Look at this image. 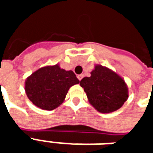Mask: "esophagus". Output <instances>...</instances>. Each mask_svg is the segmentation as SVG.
I'll use <instances>...</instances> for the list:
<instances>
[{"instance_id":"esophagus-1","label":"esophagus","mask_w":153,"mask_h":153,"mask_svg":"<svg viewBox=\"0 0 153 153\" xmlns=\"http://www.w3.org/2000/svg\"><path fill=\"white\" fill-rule=\"evenodd\" d=\"M78 79H79V80H81L82 79H83V74H79V75H78Z\"/></svg>"}]
</instances>
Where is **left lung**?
Instances as JSON below:
<instances>
[{"label": "left lung", "mask_w": 153, "mask_h": 153, "mask_svg": "<svg viewBox=\"0 0 153 153\" xmlns=\"http://www.w3.org/2000/svg\"><path fill=\"white\" fill-rule=\"evenodd\" d=\"M88 102L101 113H111L120 109L128 97L125 80L119 74L101 65H96L91 76L80 81Z\"/></svg>", "instance_id": "8db88e82"}]
</instances>
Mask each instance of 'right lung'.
Returning <instances> with one entry per match:
<instances>
[{"label":"right lung","mask_w":153,"mask_h":153,"mask_svg":"<svg viewBox=\"0 0 153 153\" xmlns=\"http://www.w3.org/2000/svg\"><path fill=\"white\" fill-rule=\"evenodd\" d=\"M79 83L72 70L59 65L42 67L25 80V93L38 108L51 111L62 104L70 87Z\"/></svg>","instance_id":"add662e5"}]
</instances>
